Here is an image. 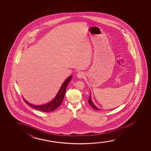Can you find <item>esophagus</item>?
<instances>
[{"label":"esophagus","mask_w":151,"mask_h":151,"mask_svg":"<svg viewBox=\"0 0 151 151\" xmlns=\"http://www.w3.org/2000/svg\"><path fill=\"white\" fill-rule=\"evenodd\" d=\"M77 76L78 78H83V77L85 76V73L83 72H79L77 74Z\"/></svg>","instance_id":"esophagus-1"}]
</instances>
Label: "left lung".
I'll list each match as a JSON object with an SVG mask.
<instances>
[{"label": "left lung", "mask_w": 151, "mask_h": 151, "mask_svg": "<svg viewBox=\"0 0 151 151\" xmlns=\"http://www.w3.org/2000/svg\"><path fill=\"white\" fill-rule=\"evenodd\" d=\"M88 103H89V105L91 106V107L93 108V109L96 110H101L100 109H99L98 108L96 107V106L93 104V102L92 101V99H91V94H90V97H89V100H88Z\"/></svg>", "instance_id": "left-lung-1"}]
</instances>
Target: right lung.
I'll use <instances>...</instances> for the list:
<instances>
[{"mask_svg": "<svg viewBox=\"0 0 151 151\" xmlns=\"http://www.w3.org/2000/svg\"><path fill=\"white\" fill-rule=\"evenodd\" d=\"M72 78V76H70L66 79L63 83L62 84V86L60 88L57 95H56L55 99L49 103L43 105H34L28 103L24 99H23L28 105L30 106L31 107L35 108V109L41 111L46 112L52 111L56 109L57 108L59 107L62 103V101L64 99V95L65 94V92H66V87Z\"/></svg>", "mask_w": 151, "mask_h": 151, "instance_id": "1", "label": "right lung"}]
</instances>
